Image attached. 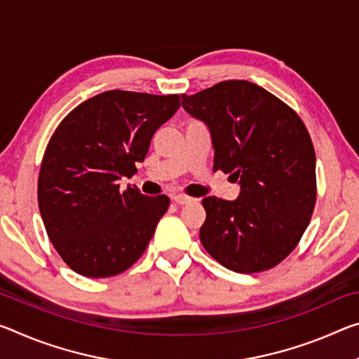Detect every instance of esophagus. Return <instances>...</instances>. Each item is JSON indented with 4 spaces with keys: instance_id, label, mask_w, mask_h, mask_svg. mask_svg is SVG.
<instances>
[{
    "instance_id": "1",
    "label": "esophagus",
    "mask_w": 359,
    "mask_h": 359,
    "mask_svg": "<svg viewBox=\"0 0 359 359\" xmlns=\"http://www.w3.org/2000/svg\"><path fill=\"white\" fill-rule=\"evenodd\" d=\"M172 201L174 203H177V204H189V203H191L193 200L190 196H185V195H172Z\"/></svg>"
}]
</instances>
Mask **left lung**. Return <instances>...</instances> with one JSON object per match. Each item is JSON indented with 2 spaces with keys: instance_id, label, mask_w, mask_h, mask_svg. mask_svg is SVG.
Returning a JSON list of instances; mask_svg holds the SVG:
<instances>
[{
  "instance_id": "1",
  "label": "left lung",
  "mask_w": 359,
  "mask_h": 359,
  "mask_svg": "<svg viewBox=\"0 0 359 359\" xmlns=\"http://www.w3.org/2000/svg\"><path fill=\"white\" fill-rule=\"evenodd\" d=\"M182 105L208 124L214 170L241 185L235 201L204 198L201 244L236 273L273 269L297 246L316 203V156L304 121L244 79L184 94Z\"/></svg>"
}]
</instances>
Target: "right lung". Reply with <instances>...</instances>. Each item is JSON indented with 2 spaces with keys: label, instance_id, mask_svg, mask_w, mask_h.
I'll list each match as a JSON object with an SVG mask.
<instances>
[{
  "label": "right lung",
  "instance_id": "add662e5",
  "mask_svg": "<svg viewBox=\"0 0 359 359\" xmlns=\"http://www.w3.org/2000/svg\"><path fill=\"white\" fill-rule=\"evenodd\" d=\"M177 94L107 90L68 113L44 151L38 206L62 260L88 278L115 276L149 246L169 208L166 195L119 190L137 172L158 128L177 111Z\"/></svg>",
  "mask_w": 359,
  "mask_h": 359
}]
</instances>
